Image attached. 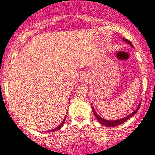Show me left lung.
I'll list each match as a JSON object with an SVG mask.
<instances>
[{
	"label": "left lung",
	"mask_w": 155,
	"mask_h": 155,
	"mask_svg": "<svg viewBox=\"0 0 155 155\" xmlns=\"http://www.w3.org/2000/svg\"><path fill=\"white\" fill-rule=\"evenodd\" d=\"M123 40H124L125 42H127V43H128L130 45H131V46L133 47L132 44L131 43V41H130L127 40V39H125V38H123ZM140 105H139V106L137 107V108L136 110H134V111L132 112V113H131V114L128 115V116L124 117V118H123V119H120V120H114V121H110V120H105V119L102 118V117H99V115L97 114V113H96V111H95V110H94V109L93 108V107H92V108H93V111H94V115H95L96 118H97V120H98V121L101 123V124L103 125H105V126L114 127V126H116V125H121L122 123H124V122L126 121V120H128V119H130L131 117L134 116V115L135 114L137 113V110H138V109L140 108Z\"/></svg>",
	"instance_id": "8db88e82"
}]
</instances>
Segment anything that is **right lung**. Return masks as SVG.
<instances>
[{"label":"right lung","mask_w":155,"mask_h":155,"mask_svg":"<svg viewBox=\"0 0 155 155\" xmlns=\"http://www.w3.org/2000/svg\"><path fill=\"white\" fill-rule=\"evenodd\" d=\"M64 121H65V119H64V120H63V121H62V123H61V124H60L59 125H58V127H56V128H54V129H52V130H50V131H49V132H53V131H58V129H60V128H61V126H62L63 124H64Z\"/></svg>","instance_id":"right-lung-1"}]
</instances>
